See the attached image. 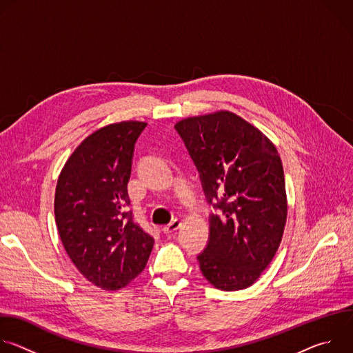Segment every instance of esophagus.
<instances>
[{"mask_svg": "<svg viewBox=\"0 0 353 353\" xmlns=\"http://www.w3.org/2000/svg\"><path fill=\"white\" fill-rule=\"evenodd\" d=\"M181 226V221L180 219H173L169 225H166V226H163V233H166V234H170V233H173V232H176L179 228Z\"/></svg>", "mask_w": 353, "mask_h": 353, "instance_id": "1", "label": "esophagus"}]
</instances>
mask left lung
I'll return each instance as SVG.
<instances>
[{
    "mask_svg": "<svg viewBox=\"0 0 353 353\" xmlns=\"http://www.w3.org/2000/svg\"><path fill=\"white\" fill-rule=\"evenodd\" d=\"M199 173L210 239L196 260L218 289L253 285L282 240L288 205L281 158L256 127L230 112L188 117L174 125Z\"/></svg>",
    "mask_w": 353,
    "mask_h": 353,
    "instance_id": "8db88e82",
    "label": "left lung"
}]
</instances>
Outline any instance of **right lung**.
I'll return each mask as SVG.
<instances>
[{
  "instance_id": "right-lung-1",
  "label": "right lung",
  "mask_w": 353,
  "mask_h": 353,
  "mask_svg": "<svg viewBox=\"0 0 353 353\" xmlns=\"http://www.w3.org/2000/svg\"><path fill=\"white\" fill-rule=\"evenodd\" d=\"M145 127L121 121L90 134L64 165L56 187V223L67 254L105 290H117L141 274L155 243L128 210L134 148Z\"/></svg>"
}]
</instances>
